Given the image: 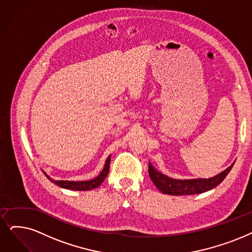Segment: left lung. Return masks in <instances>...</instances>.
I'll return each instance as SVG.
<instances>
[{"label": "left lung", "instance_id": "8db88e82", "mask_svg": "<svg viewBox=\"0 0 252 252\" xmlns=\"http://www.w3.org/2000/svg\"><path fill=\"white\" fill-rule=\"evenodd\" d=\"M235 162L228 166L222 173L210 179H193V180H176L168 178L161 173L149 162V175L155 186L162 193L169 195H189L206 192L208 190L219 185L230 172Z\"/></svg>", "mask_w": 252, "mask_h": 252}]
</instances>
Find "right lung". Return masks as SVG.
<instances>
[{
  "instance_id": "right-lung-1",
  "label": "right lung",
  "mask_w": 252,
  "mask_h": 252,
  "mask_svg": "<svg viewBox=\"0 0 252 252\" xmlns=\"http://www.w3.org/2000/svg\"><path fill=\"white\" fill-rule=\"evenodd\" d=\"M109 163H110V155L107 157L102 172L100 173V175L98 177H96L93 180H90V181H82V182H73V181H55L54 179L49 178L45 173L44 174L48 178L50 182L57 184L60 187H63L66 189H71V190H79V191L91 190V189L99 187L102 184V182L109 172Z\"/></svg>"
}]
</instances>
